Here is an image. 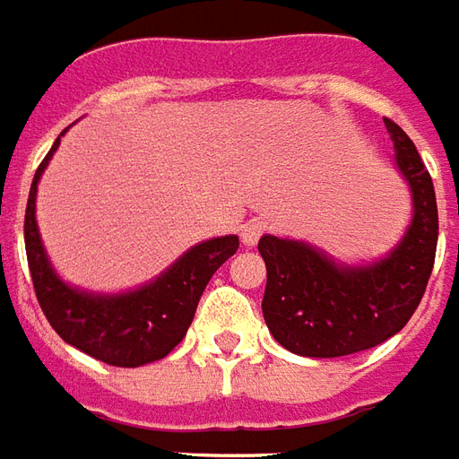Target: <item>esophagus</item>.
Wrapping results in <instances>:
<instances>
[{
    "label": "esophagus",
    "instance_id": "34e87169",
    "mask_svg": "<svg viewBox=\"0 0 459 459\" xmlns=\"http://www.w3.org/2000/svg\"><path fill=\"white\" fill-rule=\"evenodd\" d=\"M267 230H270V223H267V221L250 219L246 226L240 229V238H243V243H246L247 247H253L257 246V240L263 238Z\"/></svg>",
    "mask_w": 459,
    "mask_h": 459
}]
</instances>
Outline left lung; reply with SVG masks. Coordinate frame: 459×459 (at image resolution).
<instances>
[{"mask_svg":"<svg viewBox=\"0 0 459 459\" xmlns=\"http://www.w3.org/2000/svg\"><path fill=\"white\" fill-rule=\"evenodd\" d=\"M396 165L413 195V221L392 255L369 267H341L307 243L263 236L267 264L264 324L281 348L304 358L369 351L409 324L429 287L437 246L433 179L402 126L385 118Z\"/></svg>","mask_w":459,"mask_h":459,"instance_id":"obj_1","label":"left lung"}]
</instances>
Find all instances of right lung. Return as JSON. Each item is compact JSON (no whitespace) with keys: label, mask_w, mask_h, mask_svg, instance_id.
<instances>
[{"label":"right lung","mask_w":459,"mask_h":459,"mask_svg":"<svg viewBox=\"0 0 459 459\" xmlns=\"http://www.w3.org/2000/svg\"><path fill=\"white\" fill-rule=\"evenodd\" d=\"M60 135L33 175L23 216L26 257L40 308L63 341L107 365L138 368L162 359L182 342L206 284L238 250V238L223 236L199 243L158 280L128 294L94 297L67 287L53 273L36 226V186L60 143Z\"/></svg>","instance_id":"right-lung-1"}]
</instances>
